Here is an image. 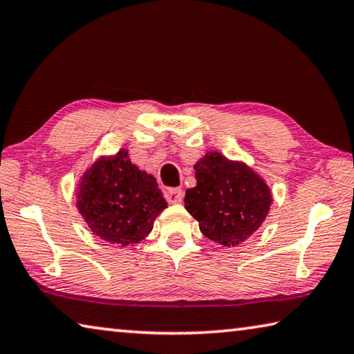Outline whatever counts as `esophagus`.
Segmentation results:
<instances>
[{
  "mask_svg": "<svg viewBox=\"0 0 354 354\" xmlns=\"http://www.w3.org/2000/svg\"><path fill=\"white\" fill-rule=\"evenodd\" d=\"M183 190L181 189H169L165 190V200L170 203V205H179L183 201Z\"/></svg>",
  "mask_w": 354,
  "mask_h": 354,
  "instance_id": "esophagus-1",
  "label": "esophagus"
}]
</instances>
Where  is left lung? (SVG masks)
<instances>
[{"mask_svg":"<svg viewBox=\"0 0 354 354\" xmlns=\"http://www.w3.org/2000/svg\"><path fill=\"white\" fill-rule=\"evenodd\" d=\"M194 170L196 185L185 190L184 206L203 234L223 247H236L259 230L273 203L259 173L218 151H207Z\"/></svg>","mask_w":354,"mask_h":354,"instance_id":"obj_1","label":"left lung"}]
</instances>
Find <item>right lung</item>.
<instances>
[{"instance_id": "right-lung-1", "label": "right lung", "mask_w": 354, "mask_h": 354, "mask_svg": "<svg viewBox=\"0 0 354 354\" xmlns=\"http://www.w3.org/2000/svg\"><path fill=\"white\" fill-rule=\"evenodd\" d=\"M76 207L95 236L127 247L145 241L167 201L156 178L131 162L122 148L84 170L76 184Z\"/></svg>"}]
</instances>
